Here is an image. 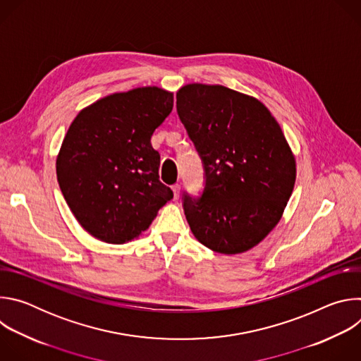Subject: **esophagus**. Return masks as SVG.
Segmentation results:
<instances>
[{
	"mask_svg": "<svg viewBox=\"0 0 361 361\" xmlns=\"http://www.w3.org/2000/svg\"><path fill=\"white\" fill-rule=\"evenodd\" d=\"M180 190H181V187H180V184H176V185H173V192H174V200H177L178 197H180Z\"/></svg>",
	"mask_w": 361,
	"mask_h": 361,
	"instance_id": "34e87169",
	"label": "esophagus"
}]
</instances>
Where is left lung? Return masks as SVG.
I'll list each match as a JSON object with an SVG mask.
<instances>
[{"mask_svg": "<svg viewBox=\"0 0 361 361\" xmlns=\"http://www.w3.org/2000/svg\"><path fill=\"white\" fill-rule=\"evenodd\" d=\"M177 113L202 160L201 197L184 195L194 237L221 254L255 247L277 226L295 183V159L269 109L224 85L187 84Z\"/></svg>", "mask_w": 361, "mask_h": 361, "instance_id": "left-lung-1", "label": "left lung"}]
</instances>
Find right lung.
I'll use <instances>...</instances> for the list:
<instances>
[{
    "mask_svg": "<svg viewBox=\"0 0 361 361\" xmlns=\"http://www.w3.org/2000/svg\"><path fill=\"white\" fill-rule=\"evenodd\" d=\"M173 92L138 87L82 109L57 156L61 192L81 227L111 244L134 240L173 198L160 181L151 135L173 110Z\"/></svg>",
    "mask_w": 361,
    "mask_h": 361,
    "instance_id": "1",
    "label": "right lung"
}]
</instances>
